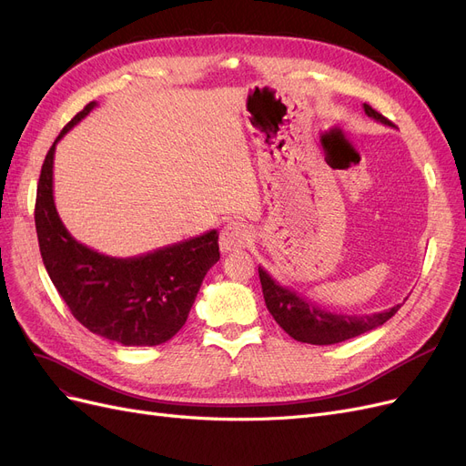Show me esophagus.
I'll return each mask as SVG.
<instances>
[{"label":"esophagus","instance_id":"34e87169","mask_svg":"<svg viewBox=\"0 0 466 466\" xmlns=\"http://www.w3.org/2000/svg\"><path fill=\"white\" fill-rule=\"evenodd\" d=\"M251 239V234L248 230V227L244 222L232 220L228 225L220 230V238H218V246L222 253H230V251H238L248 248Z\"/></svg>","mask_w":466,"mask_h":466}]
</instances>
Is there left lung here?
I'll use <instances>...</instances> for the list:
<instances>
[{"label":"left lung","instance_id":"1","mask_svg":"<svg viewBox=\"0 0 466 466\" xmlns=\"http://www.w3.org/2000/svg\"><path fill=\"white\" fill-rule=\"evenodd\" d=\"M363 112L371 119L379 121V124L392 127L390 121L377 110H373L370 105H363ZM258 278L267 309L278 321V326L295 340L309 342V345H335V342L354 339L361 333H368L382 326V323L389 321L400 309V305H396L389 310L375 314L329 312L318 307L309 297H300L297 291L281 286V283H278L260 267Z\"/></svg>","mask_w":466,"mask_h":466}]
</instances>
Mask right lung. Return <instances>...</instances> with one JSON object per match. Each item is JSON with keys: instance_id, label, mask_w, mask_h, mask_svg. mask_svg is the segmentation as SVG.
I'll return each mask as SVG.
<instances>
[{"instance_id": "obj_1", "label": "right lung", "mask_w": 466, "mask_h": 466, "mask_svg": "<svg viewBox=\"0 0 466 466\" xmlns=\"http://www.w3.org/2000/svg\"><path fill=\"white\" fill-rule=\"evenodd\" d=\"M96 103L60 131L42 166L35 196V232L46 270L74 318L121 347H156L185 326L208 270L220 258L218 232L178 241L137 257L98 253L66 230L53 198L55 148Z\"/></svg>"}]
</instances>
